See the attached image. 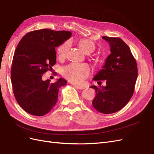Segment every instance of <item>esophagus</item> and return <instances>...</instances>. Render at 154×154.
Listing matches in <instances>:
<instances>
[{
	"instance_id": "obj_1",
	"label": "esophagus",
	"mask_w": 154,
	"mask_h": 154,
	"mask_svg": "<svg viewBox=\"0 0 154 154\" xmlns=\"http://www.w3.org/2000/svg\"><path fill=\"white\" fill-rule=\"evenodd\" d=\"M74 85V87H75L76 89H84L85 88L84 87H82V86H80V85Z\"/></svg>"
}]
</instances>
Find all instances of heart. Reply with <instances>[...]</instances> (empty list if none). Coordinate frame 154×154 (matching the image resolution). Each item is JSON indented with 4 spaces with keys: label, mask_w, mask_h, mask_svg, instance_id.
Segmentation results:
<instances>
[{
    "label": "heart",
    "mask_w": 154,
    "mask_h": 154,
    "mask_svg": "<svg viewBox=\"0 0 154 154\" xmlns=\"http://www.w3.org/2000/svg\"><path fill=\"white\" fill-rule=\"evenodd\" d=\"M79 45L84 52L90 54L95 49V44L92 41L83 39L79 42ZM70 46V41H66L57 48V55L60 59H63L67 56ZM63 76L74 84H80L91 74V69L87 64L71 63L66 66L62 70Z\"/></svg>",
    "instance_id": "heart-1"
}]
</instances>
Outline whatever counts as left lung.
Segmentation results:
<instances>
[{
    "instance_id": "left-lung-1",
    "label": "left lung",
    "mask_w": 154,
    "mask_h": 154,
    "mask_svg": "<svg viewBox=\"0 0 154 154\" xmlns=\"http://www.w3.org/2000/svg\"><path fill=\"white\" fill-rule=\"evenodd\" d=\"M102 39L109 43L111 54L93 80H106V85L91 87L96 91L92 104L100 113L110 114L122 109L130 101L138 71L130 48L122 39L106 36Z\"/></svg>"
}]
</instances>
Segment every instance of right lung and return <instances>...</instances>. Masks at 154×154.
Returning a JSON list of instances; mask_svg holds the SVG:
<instances>
[{"label": "right lung", "mask_w": 154, "mask_h": 154, "mask_svg": "<svg viewBox=\"0 0 154 154\" xmlns=\"http://www.w3.org/2000/svg\"><path fill=\"white\" fill-rule=\"evenodd\" d=\"M69 31L41 29L28 32L15 49L11 69L15 98L29 114L43 116L56 105L58 92L67 80L57 79L53 84L43 81V74L56 63V47L71 37Z\"/></svg>", "instance_id": "right-lung-1"}]
</instances>
